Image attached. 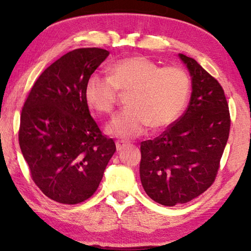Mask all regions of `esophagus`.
Segmentation results:
<instances>
[{
	"instance_id": "1",
	"label": "esophagus",
	"mask_w": 251,
	"mask_h": 251,
	"mask_svg": "<svg viewBox=\"0 0 251 251\" xmlns=\"http://www.w3.org/2000/svg\"><path fill=\"white\" fill-rule=\"evenodd\" d=\"M127 146V144L125 143V142H123V141H117L116 142V148H117V151H122V150H124V148Z\"/></svg>"
}]
</instances>
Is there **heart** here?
I'll return each mask as SVG.
<instances>
[{
  "label": "heart",
  "mask_w": 251,
  "mask_h": 251,
  "mask_svg": "<svg viewBox=\"0 0 251 251\" xmlns=\"http://www.w3.org/2000/svg\"><path fill=\"white\" fill-rule=\"evenodd\" d=\"M190 79L179 66L160 67L145 56L123 58L110 67V75L92 74L85 84L87 104L100 114H112L121 92H128V107L107 125L109 134L134 138L148 126L165 128L175 122L186 104Z\"/></svg>",
  "instance_id": "b5f03b06"
}]
</instances>
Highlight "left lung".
Listing matches in <instances>:
<instances>
[{
    "label": "left lung",
    "instance_id": "left-lung-1",
    "mask_svg": "<svg viewBox=\"0 0 251 251\" xmlns=\"http://www.w3.org/2000/svg\"><path fill=\"white\" fill-rule=\"evenodd\" d=\"M179 57L193 80L188 107L158 137L141 143L142 185L164 206L188 202L214 184L230 131L222 85L194 58Z\"/></svg>",
    "mask_w": 251,
    "mask_h": 251
}]
</instances>
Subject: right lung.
<instances>
[{
  "instance_id": "add662e5",
  "label": "right lung",
  "mask_w": 251,
  "mask_h": 251,
  "mask_svg": "<svg viewBox=\"0 0 251 251\" xmlns=\"http://www.w3.org/2000/svg\"><path fill=\"white\" fill-rule=\"evenodd\" d=\"M108 55L97 48L63 55L36 79L22 108L21 151L33 181L57 202L76 205L92 197L116 151L84 95L86 80Z\"/></svg>"
}]
</instances>
